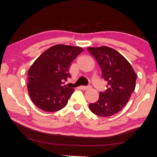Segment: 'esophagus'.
Masks as SVG:
<instances>
[{"mask_svg": "<svg viewBox=\"0 0 157 157\" xmlns=\"http://www.w3.org/2000/svg\"><path fill=\"white\" fill-rule=\"evenodd\" d=\"M91 88V86H80V89H82V90H86V89H90Z\"/></svg>", "mask_w": 157, "mask_h": 157, "instance_id": "esophagus-1", "label": "esophagus"}]
</instances>
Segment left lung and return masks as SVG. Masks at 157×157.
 Segmentation results:
<instances>
[{
    "label": "left lung",
    "mask_w": 157,
    "mask_h": 157,
    "mask_svg": "<svg viewBox=\"0 0 157 157\" xmlns=\"http://www.w3.org/2000/svg\"><path fill=\"white\" fill-rule=\"evenodd\" d=\"M102 70L107 82V89L100 92L99 99L89 105L95 115L109 117L118 113L127 102L136 86L137 75L132 66L118 51L107 46L87 48Z\"/></svg>",
    "instance_id": "left-lung-1"
}]
</instances>
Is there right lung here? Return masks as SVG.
Returning <instances> with one entry per match:
<instances>
[{
	"label": "right lung",
	"instance_id": "add662e5",
	"mask_svg": "<svg viewBox=\"0 0 157 157\" xmlns=\"http://www.w3.org/2000/svg\"><path fill=\"white\" fill-rule=\"evenodd\" d=\"M83 51L78 46L58 44L50 47L34 61L28 71V90L37 107L48 112L62 109L74 92L62 84L71 78L69 67Z\"/></svg>",
	"mask_w": 157,
	"mask_h": 157
}]
</instances>
